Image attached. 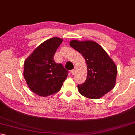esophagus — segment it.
<instances>
[{
  "label": "esophagus",
  "instance_id": "34e87169",
  "mask_svg": "<svg viewBox=\"0 0 135 135\" xmlns=\"http://www.w3.org/2000/svg\"><path fill=\"white\" fill-rule=\"evenodd\" d=\"M75 72H76V70L74 69H72V70H71V73L73 74H73H75Z\"/></svg>",
  "mask_w": 135,
  "mask_h": 135
}]
</instances>
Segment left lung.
<instances>
[{"label":"left lung","instance_id":"1","mask_svg":"<svg viewBox=\"0 0 135 135\" xmlns=\"http://www.w3.org/2000/svg\"><path fill=\"white\" fill-rule=\"evenodd\" d=\"M71 47L80 52L86 60L88 74L85 82L78 84L83 96L98 99L115 86L117 67L100 45L94 41H70Z\"/></svg>","mask_w":135,"mask_h":135}]
</instances>
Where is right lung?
<instances>
[{
  "label": "right lung",
  "instance_id": "add662e5",
  "mask_svg": "<svg viewBox=\"0 0 135 135\" xmlns=\"http://www.w3.org/2000/svg\"><path fill=\"white\" fill-rule=\"evenodd\" d=\"M62 42L59 37L44 41L25 61L24 78L31 90L37 95L46 97L57 93L67 78L68 71L54 60Z\"/></svg>",
  "mask_w": 135,
  "mask_h": 135
}]
</instances>
